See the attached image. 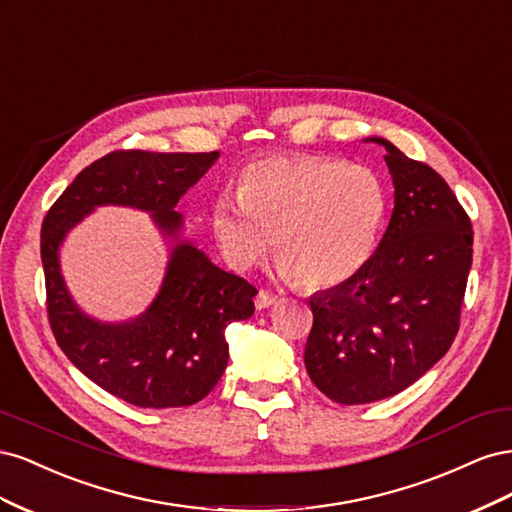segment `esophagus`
I'll return each mask as SVG.
<instances>
[{
  "instance_id": "34e87169",
  "label": "esophagus",
  "mask_w": 512,
  "mask_h": 512,
  "mask_svg": "<svg viewBox=\"0 0 512 512\" xmlns=\"http://www.w3.org/2000/svg\"><path fill=\"white\" fill-rule=\"evenodd\" d=\"M273 303H277V297H275L273 292L260 290V292L256 294V307H258V309H267V307H271Z\"/></svg>"
}]
</instances>
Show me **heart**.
I'll return each mask as SVG.
<instances>
[{"mask_svg": "<svg viewBox=\"0 0 512 512\" xmlns=\"http://www.w3.org/2000/svg\"><path fill=\"white\" fill-rule=\"evenodd\" d=\"M384 213V185L369 166L299 153L247 166L241 192L213 200L211 230L230 267L260 265L275 243L286 277L335 288L369 262Z\"/></svg>", "mask_w": 512, "mask_h": 512, "instance_id": "heart-1", "label": "heart"}]
</instances>
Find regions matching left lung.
<instances>
[{
  "mask_svg": "<svg viewBox=\"0 0 512 512\" xmlns=\"http://www.w3.org/2000/svg\"><path fill=\"white\" fill-rule=\"evenodd\" d=\"M389 228L352 280L309 299L305 369L329 399L371 404L408 389L455 342L472 267V222L448 183L384 138Z\"/></svg>",
  "mask_w": 512,
  "mask_h": 512,
  "instance_id": "8db88e82",
  "label": "left lung"
}]
</instances>
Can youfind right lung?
<instances>
[{
    "instance_id": "obj_1",
    "label": "right lung",
    "mask_w": 512,
    "mask_h": 512,
    "mask_svg": "<svg viewBox=\"0 0 512 512\" xmlns=\"http://www.w3.org/2000/svg\"><path fill=\"white\" fill-rule=\"evenodd\" d=\"M218 156L220 151H111L83 168L44 215L46 316L57 346L91 382L138 408H181L207 397L228 363L226 327L254 314L258 290L183 243L173 250L162 290L143 316L100 324L72 303L59 273V243L98 205L151 211L173 235L181 226L175 205Z\"/></svg>"
}]
</instances>
